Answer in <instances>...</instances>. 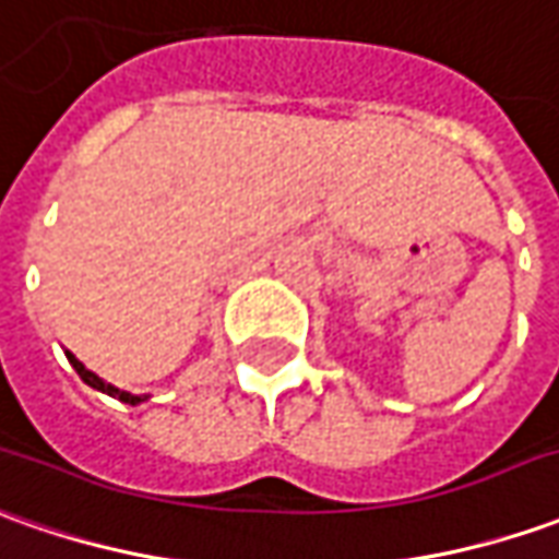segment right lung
<instances>
[{
    "label": "right lung",
    "mask_w": 559,
    "mask_h": 559,
    "mask_svg": "<svg viewBox=\"0 0 559 559\" xmlns=\"http://www.w3.org/2000/svg\"><path fill=\"white\" fill-rule=\"evenodd\" d=\"M67 360H70V364H72V370L82 376V382H85V385H91V389H97V391H104V394H109V397H116V401H121V404H131V407H136V404L150 401V394H131V391L116 389L112 382H106V379H100V376H97V373H91L88 367H85L82 360L75 358L72 352H67Z\"/></svg>",
    "instance_id": "obj_1"
}]
</instances>
